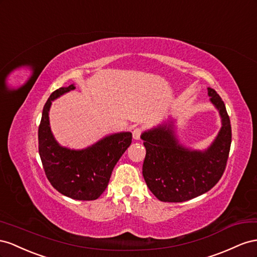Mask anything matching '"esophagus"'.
Returning <instances> with one entry per match:
<instances>
[{"mask_svg":"<svg viewBox=\"0 0 257 257\" xmlns=\"http://www.w3.org/2000/svg\"><path fill=\"white\" fill-rule=\"evenodd\" d=\"M142 131H143L142 128H136V129H134L133 137H134L135 140H140L141 135H142Z\"/></svg>","mask_w":257,"mask_h":257,"instance_id":"34e87169","label":"esophagus"}]
</instances>
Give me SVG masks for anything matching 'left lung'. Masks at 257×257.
<instances>
[{
	"mask_svg": "<svg viewBox=\"0 0 257 257\" xmlns=\"http://www.w3.org/2000/svg\"><path fill=\"white\" fill-rule=\"evenodd\" d=\"M208 94L221 116L222 127L207 150L183 146L175 136L173 120L144 131L141 136L146 149L143 177L160 201L183 202L207 193L225 171L231 144L230 120L217 92L209 87Z\"/></svg>",
	"mask_w": 257,
	"mask_h": 257,
	"instance_id": "8db88e82",
	"label": "left lung"
}]
</instances>
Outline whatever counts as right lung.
Here are the masks:
<instances>
[{"mask_svg":"<svg viewBox=\"0 0 257 257\" xmlns=\"http://www.w3.org/2000/svg\"><path fill=\"white\" fill-rule=\"evenodd\" d=\"M75 89L61 87L44 105L39 127V153L50 184L62 195L76 200H96L107 187L115 165L133 140L131 133L109 135L84 150L59 145L49 126L51 102Z\"/></svg>","mask_w":257,"mask_h":257,"instance_id":"obj_1","label":"right lung"}]
</instances>
